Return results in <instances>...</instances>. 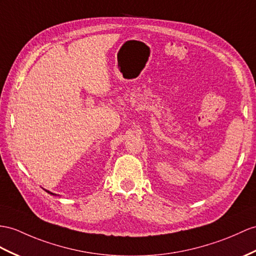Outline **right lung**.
<instances>
[{"mask_svg": "<svg viewBox=\"0 0 256 256\" xmlns=\"http://www.w3.org/2000/svg\"><path fill=\"white\" fill-rule=\"evenodd\" d=\"M48 193H50V194H54V193H52V192H50V191H46Z\"/></svg>", "mask_w": 256, "mask_h": 256, "instance_id": "1", "label": "right lung"}]
</instances>
